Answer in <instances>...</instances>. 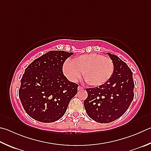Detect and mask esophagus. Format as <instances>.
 Instances as JSON below:
<instances>
[{
  "label": "esophagus",
  "instance_id": "1",
  "mask_svg": "<svg viewBox=\"0 0 151 151\" xmlns=\"http://www.w3.org/2000/svg\"><path fill=\"white\" fill-rule=\"evenodd\" d=\"M83 87H82V86H79L78 87V90H83Z\"/></svg>",
  "mask_w": 151,
  "mask_h": 151
}]
</instances>
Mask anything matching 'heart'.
<instances>
[{
	"label": "heart",
	"instance_id": "heart-1",
	"mask_svg": "<svg viewBox=\"0 0 151 151\" xmlns=\"http://www.w3.org/2000/svg\"><path fill=\"white\" fill-rule=\"evenodd\" d=\"M113 61L109 57L97 53L82 55L73 59L65 61L63 72L71 82L76 83L82 77L93 86L103 85L108 82L114 73Z\"/></svg>",
	"mask_w": 151,
	"mask_h": 151
}]
</instances>
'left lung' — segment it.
I'll list each match as a JSON object with an SVG mask.
<instances>
[{
    "label": "left lung",
    "instance_id": "1",
    "mask_svg": "<svg viewBox=\"0 0 151 151\" xmlns=\"http://www.w3.org/2000/svg\"><path fill=\"white\" fill-rule=\"evenodd\" d=\"M113 61L114 70L110 79L98 87L86 88L84 108L94 121L107 123L124 114L134 97L133 73L127 65L116 55L107 53Z\"/></svg>",
    "mask_w": 151,
    "mask_h": 151
}]
</instances>
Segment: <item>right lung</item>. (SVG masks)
<instances>
[{
    "instance_id": "obj_1",
    "label": "right lung",
    "mask_w": 151,
    "mask_h": 151,
    "mask_svg": "<svg viewBox=\"0 0 151 151\" xmlns=\"http://www.w3.org/2000/svg\"><path fill=\"white\" fill-rule=\"evenodd\" d=\"M73 53L50 51L35 59L21 79L19 97L24 109L38 122L51 123L61 119L78 85L68 80L63 65Z\"/></svg>"
}]
</instances>
